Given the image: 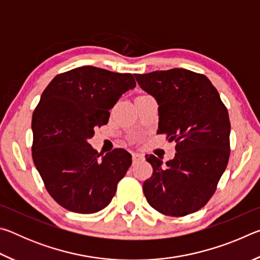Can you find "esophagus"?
Listing matches in <instances>:
<instances>
[{"label": "esophagus", "mask_w": 260, "mask_h": 260, "mask_svg": "<svg viewBox=\"0 0 260 260\" xmlns=\"http://www.w3.org/2000/svg\"><path fill=\"white\" fill-rule=\"evenodd\" d=\"M132 159H133L134 162H138V161H141L143 160V156L141 155V153H138V152H134L133 155H132Z\"/></svg>", "instance_id": "34e87169"}]
</instances>
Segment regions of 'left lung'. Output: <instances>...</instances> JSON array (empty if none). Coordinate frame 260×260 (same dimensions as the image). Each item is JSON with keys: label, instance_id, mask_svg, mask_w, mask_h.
<instances>
[{"label": "left lung", "instance_id": "left-lung-1", "mask_svg": "<svg viewBox=\"0 0 260 260\" xmlns=\"http://www.w3.org/2000/svg\"><path fill=\"white\" fill-rule=\"evenodd\" d=\"M134 76L159 105L157 133L177 142V153L165 165L146 155L153 171L143 182L144 196L165 215L196 212L212 197L230 159L227 108L204 74L172 69Z\"/></svg>", "mask_w": 260, "mask_h": 260}]
</instances>
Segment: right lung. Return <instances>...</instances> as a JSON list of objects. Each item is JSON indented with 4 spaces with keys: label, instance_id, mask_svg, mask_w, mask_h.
<instances>
[{
    "label": "right lung",
    "instance_id": "add662e5",
    "mask_svg": "<svg viewBox=\"0 0 260 260\" xmlns=\"http://www.w3.org/2000/svg\"><path fill=\"white\" fill-rule=\"evenodd\" d=\"M135 86L131 73L81 67L56 76L43 90L32 117V157L47 191L64 209L95 213L111 202L132 156L121 148L102 155L88 140Z\"/></svg>",
    "mask_w": 260,
    "mask_h": 260
}]
</instances>
